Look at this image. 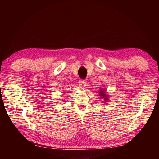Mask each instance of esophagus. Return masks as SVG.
<instances>
[{
    "label": "esophagus",
    "instance_id": "esophagus-1",
    "mask_svg": "<svg viewBox=\"0 0 159 159\" xmlns=\"http://www.w3.org/2000/svg\"><path fill=\"white\" fill-rule=\"evenodd\" d=\"M86 84H87V82H86L85 80H80L79 81V85H80V89H85L86 85H87Z\"/></svg>",
    "mask_w": 159,
    "mask_h": 159
}]
</instances>
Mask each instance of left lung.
I'll return each instance as SVG.
<instances>
[{
	"instance_id": "left-lung-1",
	"label": "left lung",
	"mask_w": 159,
	"mask_h": 159,
	"mask_svg": "<svg viewBox=\"0 0 159 159\" xmlns=\"http://www.w3.org/2000/svg\"><path fill=\"white\" fill-rule=\"evenodd\" d=\"M103 92L104 91H103V90H101L100 91H99V93H100V96H102V98H105V95L103 93ZM104 100H105V102H106V100H107V98H104Z\"/></svg>"
}]
</instances>
